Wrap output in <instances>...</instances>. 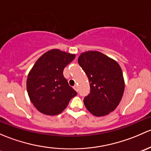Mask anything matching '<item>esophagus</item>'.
I'll return each instance as SVG.
<instances>
[{"label":"esophagus","instance_id":"34e87169","mask_svg":"<svg viewBox=\"0 0 151 151\" xmlns=\"http://www.w3.org/2000/svg\"><path fill=\"white\" fill-rule=\"evenodd\" d=\"M73 88H74V89H75L76 91H78V85H75V86H73Z\"/></svg>","mask_w":151,"mask_h":151}]
</instances>
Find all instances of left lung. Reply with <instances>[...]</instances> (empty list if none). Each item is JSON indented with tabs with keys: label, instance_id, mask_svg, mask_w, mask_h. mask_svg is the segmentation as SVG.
<instances>
[{
	"label": "left lung",
	"instance_id": "8db88e82",
	"mask_svg": "<svg viewBox=\"0 0 151 151\" xmlns=\"http://www.w3.org/2000/svg\"><path fill=\"white\" fill-rule=\"evenodd\" d=\"M78 63L86 73L91 91L84 97L86 109L95 116L113 111L124 91V76L116 60L97 51H88L79 56Z\"/></svg>",
	"mask_w": 151,
	"mask_h": 151
}]
</instances>
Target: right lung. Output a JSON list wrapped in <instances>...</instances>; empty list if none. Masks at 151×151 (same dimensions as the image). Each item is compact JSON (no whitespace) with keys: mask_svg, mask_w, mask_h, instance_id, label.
<instances>
[{"mask_svg":"<svg viewBox=\"0 0 151 151\" xmlns=\"http://www.w3.org/2000/svg\"><path fill=\"white\" fill-rule=\"evenodd\" d=\"M75 57L76 54L52 49L40 57L30 70L27 93L39 112L49 116L60 114L77 94L63 76L64 68Z\"/></svg>","mask_w":151,"mask_h":151,"instance_id":"right-lung-1","label":"right lung"}]
</instances>
